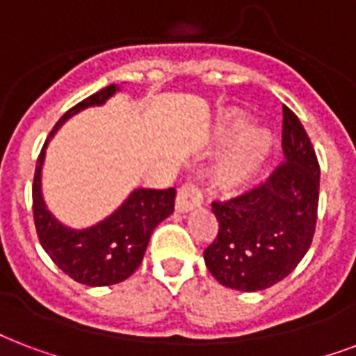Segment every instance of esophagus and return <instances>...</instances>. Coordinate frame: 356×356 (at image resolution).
<instances>
[{
  "instance_id": "34e87169",
  "label": "esophagus",
  "mask_w": 356,
  "mask_h": 356,
  "mask_svg": "<svg viewBox=\"0 0 356 356\" xmlns=\"http://www.w3.org/2000/svg\"><path fill=\"white\" fill-rule=\"evenodd\" d=\"M204 204V194L200 191V186L186 183L177 191V200H175V209L179 213L191 211L194 207H200Z\"/></svg>"
}]
</instances>
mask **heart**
Listing matches in <instances>:
<instances>
[{
    "instance_id": "heart-1",
    "label": "heart",
    "mask_w": 356,
    "mask_h": 356,
    "mask_svg": "<svg viewBox=\"0 0 356 356\" xmlns=\"http://www.w3.org/2000/svg\"><path fill=\"white\" fill-rule=\"evenodd\" d=\"M241 109H226L217 118L220 138H234L226 143L213 164V179L220 188H239L257 177L272 151V131L260 124H247Z\"/></svg>"
}]
</instances>
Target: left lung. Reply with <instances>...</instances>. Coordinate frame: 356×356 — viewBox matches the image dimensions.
I'll return each mask as SVG.
<instances>
[{
    "mask_svg": "<svg viewBox=\"0 0 356 356\" xmlns=\"http://www.w3.org/2000/svg\"><path fill=\"white\" fill-rule=\"evenodd\" d=\"M281 145L285 162L266 183L211 204L218 232L204 259L220 285L243 292L264 291L285 279L312 245L321 168L309 136L286 105Z\"/></svg>",
    "mask_w": 356,
    "mask_h": 356,
    "instance_id": "1",
    "label": "left lung"
}]
</instances>
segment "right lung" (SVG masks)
I'll list each match as a JSON object with an SVG mask.
<instances>
[{"mask_svg":"<svg viewBox=\"0 0 356 356\" xmlns=\"http://www.w3.org/2000/svg\"><path fill=\"white\" fill-rule=\"evenodd\" d=\"M117 90V84H109L71 107L52 128L49 139L75 113L92 105L105 104ZM49 139L44 141L38 158L31 186L33 220L39 241L52 262L77 283L88 286L117 285L138 270L152 230L173 213L175 188H138L131 192L111 217L97 222L96 226L84 230L67 228L47 209L41 194V168Z\"/></svg>","mask_w":356,"mask_h":356,"instance_id":"obj_1","label":"right lung"}]
</instances>
